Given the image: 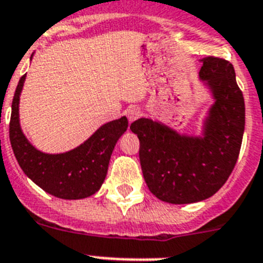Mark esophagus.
I'll use <instances>...</instances> for the list:
<instances>
[{
  "label": "esophagus",
  "instance_id": "34e87169",
  "mask_svg": "<svg viewBox=\"0 0 263 263\" xmlns=\"http://www.w3.org/2000/svg\"><path fill=\"white\" fill-rule=\"evenodd\" d=\"M140 117L141 110L139 107H136V106H132V107H129L128 110H127V118H128L129 122H135V120L139 119Z\"/></svg>",
  "mask_w": 263,
  "mask_h": 263
}]
</instances>
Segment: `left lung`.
<instances>
[{
    "label": "left lung",
    "instance_id": "8db88e82",
    "mask_svg": "<svg viewBox=\"0 0 263 263\" xmlns=\"http://www.w3.org/2000/svg\"><path fill=\"white\" fill-rule=\"evenodd\" d=\"M202 63L199 79L215 99L202 136L182 135L148 118L129 127L140 140L139 157L146 186L172 204L200 202L219 191L237 162L242 143L245 103L233 65L214 56Z\"/></svg>",
    "mask_w": 263,
    "mask_h": 263
}]
</instances>
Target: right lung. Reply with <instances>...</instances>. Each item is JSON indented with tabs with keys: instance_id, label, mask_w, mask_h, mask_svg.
Here are the masks:
<instances>
[{
	"instance_id": "add662e5",
	"label": "right lung",
	"mask_w": 263,
	"mask_h": 263,
	"mask_svg": "<svg viewBox=\"0 0 263 263\" xmlns=\"http://www.w3.org/2000/svg\"><path fill=\"white\" fill-rule=\"evenodd\" d=\"M25 80L26 74L16 86L9 126L11 148L21 169L40 189L60 199H84L96 194L106 178L115 144L127 131V118L106 123L69 152H40L27 140L20 124V96Z\"/></svg>"
}]
</instances>
